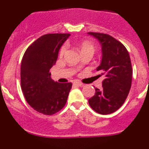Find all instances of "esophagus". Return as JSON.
Returning a JSON list of instances; mask_svg holds the SVG:
<instances>
[{
    "label": "esophagus",
    "instance_id": "esophagus-1",
    "mask_svg": "<svg viewBox=\"0 0 149 149\" xmlns=\"http://www.w3.org/2000/svg\"><path fill=\"white\" fill-rule=\"evenodd\" d=\"M73 85L75 86H83L84 84H83L81 82H80V81H74V82L73 83Z\"/></svg>",
    "mask_w": 149,
    "mask_h": 149
}]
</instances>
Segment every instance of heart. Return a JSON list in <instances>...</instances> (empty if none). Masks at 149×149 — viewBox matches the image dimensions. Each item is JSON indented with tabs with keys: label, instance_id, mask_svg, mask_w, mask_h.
I'll use <instances>...</instances> for the list:
<instances>
[{
	"label": "heart",
	"instance_id": "heart-1",
	"mask_svg": "<svg viewBox=\"0 0 149 149\" xmlns=\"http://www.w3.org/2000/svg\"><path fill=\"white\" fill-rule=\"evenodd\" d=\"M81 52L83 51H92L94 53L95 51V46L93 45L92 43L89 42H83L81 44ZM67 51V45H63L60 50V56H63V55L65 54V52Z\"/></svg>",
	"mask_w": 149,
	"mask_h": 149
}]
</instances>
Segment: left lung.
<instances>
[{
	"label": "left lung",
	"mask_w": 149,
	"mask_h": 149,
	"mask_svg": "<svg viewBox=\"0 0 149 149\" xmlns=\"http://www.w3.org/2000/svg\"><path fill=\"white\" fill-rule=\"evenodd\" d=\"M99 41L102 48V60L97 71L104 77L102 88L89 99L93 110L102 115L116 111L125 101L132 83V65L128 51L124 45L111 36L89 32Z\"/></svg>",
	"instance_id": "left-lung-1"
}]
</instances>
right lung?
<instances>
[{"label": "right lung", "mask_w": 149, "mask_h": 149, "mask_svg": "<svg viewBox=\"0 0 149 149\" xmlns=\"http://www.w3.org/2000/svg\"><path fill=\"white\" fill-rule=\"evenodd\" d=\"M69 33L42 36L29 46L21 65V87L27 103L36 111L51 116L66 104L72 83L60 84L51 78L58 52Z\"/></svg>", "instance_id": "right-lung-1"}]
</instances>
